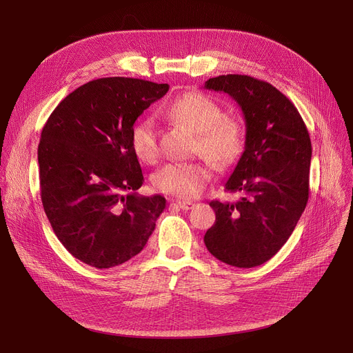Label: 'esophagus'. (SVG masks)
<instances>
[{
  "instance_id": "obj_1",
  "label": "esophagus",
  "mask_w": 353,
  "mask_h": 353,
  "mask_svg": "<svg viewBox=\"0 0 353 353\" xmlns=\"http://www.w3.org/2000/svg\"><path fill=\"white\" fill-rule=\"evenodd\" d=\"M173 205L179 206L181 210H190V209L194 206L192 201H180V200H176V201H173Z\"/></svg>"
}]
</instances>
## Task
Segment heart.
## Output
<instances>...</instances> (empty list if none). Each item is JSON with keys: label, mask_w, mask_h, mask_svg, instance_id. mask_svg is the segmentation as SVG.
<instances>
[{"label": "heart", "mask_w": 353, "mask_h": 353, "mask_svg": "<svg viewBox=\"0 0 353 353\" xmlns=\"http://www.w3.org/2000/svg\"><path fill=\"white\" fill-rule=\"evenodd\" d=\"M164 113L196 133L192 153L200 154L214 169H226L242 154L245 147L242 121L221 116L220 105L201 92H184L165 107ZM132 144L140 160L153 161L157 157V127L153 117L145 116L134 124ZM209 179L210 170L205 163L173 161L164 164L153 174V186L165 194L193 199L205 189Z\"/></svg>", "instance_id": "b5f03b06"}]
</instances>
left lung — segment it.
Masks as SVG:
<instances>
[{
    "mask_svg": "<svg viewBox=\"0 0 353 353\" xmlns=\"http://www.w3.org/2000/svg\"><path fill=\"white\" fill-rule=\"evenodd\" d=\"M205 88L229 94L246 121L245 152L225 184L242 197L210 201L216 221L205 245L230 266L254 268L281 250L306 208L310 137L298 108L266 81L228 74Z\"/></svg>",
    "mask_w": 353,
    "mask_h": 353,
    "instance_id": "obj_1",
    "label": "left lung"
}]
</instances>
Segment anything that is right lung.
Instances as JSON below:
<instances>
[{"label":"right lung","mask_w":353,"mask_h":353,"mask_svg":"<svg viewBox=\"0 0 353 353\" xmlns=\"http://www.w3.org/2000/svg\"><path fill=\"white\" fill-rule=\"evenodd\" d=\"M169 84L107 77L76 88L54 108L39 144L44 212L63 246L97 269L139 254L165 208L139 196L144 181L133 150L137 117Z\"/></svg>","instance_id":"1"}]
</instances>
